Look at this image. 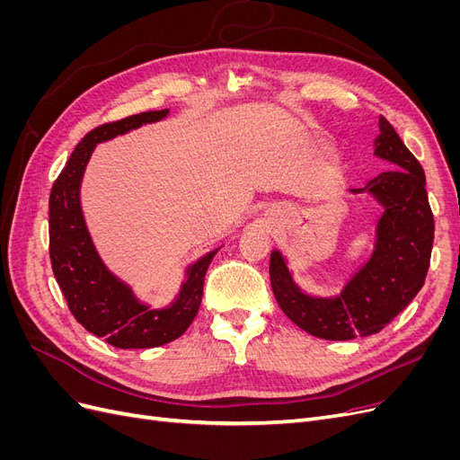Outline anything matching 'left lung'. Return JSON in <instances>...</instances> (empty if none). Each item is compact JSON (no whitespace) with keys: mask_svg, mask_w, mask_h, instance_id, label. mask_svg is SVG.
Instances as JSON below:
<instances>
[{"mask_svg":"<svg viewBox=\"0 0 460 460\" xmlns=\"http://www.w3.org/2000/svg\"><path fill=\"white\" fill-rule=\"evenodd\" d=\"M374 155L387 161L392 169L351 193H370L384 213L376 225L370 259L351 276L340 296L305 294L284 255L278 249L270 253V284L278 305L291 323L314 338L343 341L378 333L416 297L426 280L434 215L422 164L384 117L374 140Z\"/></svg>","mask_w":460,"mask_h":460,"instance_id":"1","label":"left lung"}]
</instances>
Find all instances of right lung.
<instances>
[{
    "label": "right lung",
    "instance_id": "1",
    "mask_svg": "<svg viewBox=\"0 0 460 460\" xmlns=\"http://www.w3.org/2000/svg\"><path fill=\"white\" fill-rule=\"evenodd\" d=\"M166 115L169 109L147 111L88 132L55 180L49 196V257L68 309L93 336L119 349L159 347L182 336L199 311L205 272L220 249L190 264L180 294L164 309L140 303L132 288L119 280L97 255L80 205V184L92 153L97 144Z\"/></svg>",
    "mask_w": 460,
    "mask_h": 460
}]
</instances>
